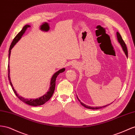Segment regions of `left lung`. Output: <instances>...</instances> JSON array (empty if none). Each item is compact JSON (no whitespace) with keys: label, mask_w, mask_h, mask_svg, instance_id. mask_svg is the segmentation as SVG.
Returning a JSON list of instances; mask_svg holds the SVG:
<instances>
[{"label":"left lung","mask_w":135,"mask_h":135,"mask_svg":"<svg viewBox=\"0 0 135 135\" xmlns=\"http://www.w3.org/2000/svg\"><path fill=\"white\" fill-rule=\"evenodd\" d=\"M116 35H117V38H118V40L119 42L120 43V44L121 45V46H122V48H123V50L126 56H127V57H128V50H127V46H126V44H125L124 41V40H123L122 37L121 35H120V33H119L118 32H117V33H116ZM76 97H77V96H76ZM77 98H78V100L80 102V103H81V104L83 105V106H84L85 107H86V108H87L92 109V110H97V109H99V108H102L105 107L107 106L108 105H110V104H108V105H104V106H102V107H90V106H88V105H87L85 104L84 103H82L80 101V100L78 99V97H77Z\"/></svg>","instance_id":"8db88e82"}]
</instances>
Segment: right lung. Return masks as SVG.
Listing matches in <instances>:
<instances>
[{
  "instance_id": "right-lung-1",
  "label": "right lung",
  "mask_w": 135,
  "mask_h": 135,
  "mask_svg": "<svg viewBox=\"0 0 135 135\" xmlns=\"http://www.w3.org/2000/svg\"><path fill=\"white\" fill-rule=\"evenodd\" d=\"M30 25H25V26L23 28L21 31L18 33L13 40V41L11 43V44L10 45L9 49V54H8V57H9H9H10V54H11V50L12 49V48L13 47V46L16 44V43L21 38V36H23V35L25 33V31H26L27 29L30 27ZM8 79L9 81V83L11 84V86L12 87V90L13 91L14 93L17 96V97L19 98V99L21 100L23 102L25 103L26 104L30 105H32V106H38V105H42L44 103H45L46 102H48L50 99V98L52 97V96L53 95V94L54 93V89H55V86H56V78L57 76H58V75H59L60 73H61L65 71V69L63 68L61 69L60 70H59V71H57L56 73H54V75L52 76V78H51V81H50V88L49 89V91L47 92L45 95H44L43 96L40 97L38 98H36V99H25L23 97H21L20 95H19L18 94L16 91H15V90L14 89L13 87L12 86V84L11 83V81L10 79V76H9V64L8 65Z\"/></svg>"
}]
</instances>
